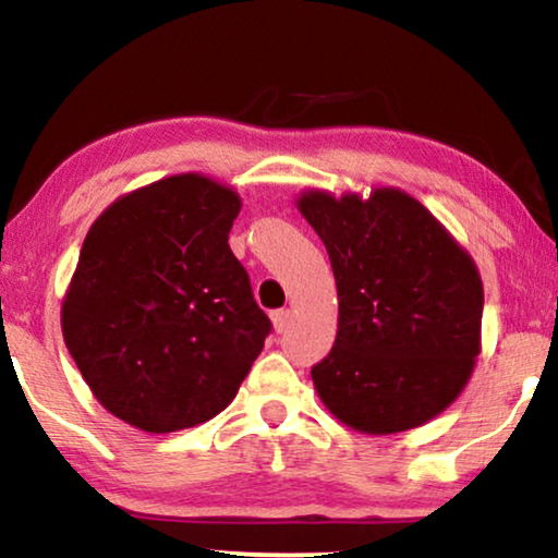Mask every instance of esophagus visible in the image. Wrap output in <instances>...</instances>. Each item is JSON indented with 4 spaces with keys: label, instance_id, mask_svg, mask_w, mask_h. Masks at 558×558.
<instances>
[{
    "label": "esophagus",
    "instance_id": "1",
    "mask_svg": "<svg viewBox=\"0 0 558 558\" xmlns=\"http://www.w3.org/2000/svg\"><path fill=\"white\" fill-rule=\"evenodd\" d=\"M288 324H291V311H288V308L272 311V326H275V331L283 333V331L288 329Z\"/></svg>",
    "mask_w": 558,
    "mask_h": 558
}]
</instances>
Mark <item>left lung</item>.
Wrapping results in <instances>:
<instances>
[{"label": "left lung", "instance_id": "left-lung-1", "mask_svg": "<svg viewBox=\"0 0 558 558\" xmlns=\"http://www.w3.org/2000/svg\"><path fill=\"white\" fill-rule=\"evenodd\" d=\"M299 211L329 252L339 331L311 367L318 398L365 434H398L439 415L480 354L482 280L470 252L398 189L333 198L306 191Z\"/></svg>", "mask_w": 558, "mask_h": 558}]
</instances>
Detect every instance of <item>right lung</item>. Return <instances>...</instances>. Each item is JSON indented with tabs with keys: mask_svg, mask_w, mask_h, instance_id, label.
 <instances>
[{
	"mask_svg": "<svg viewBox=\"0 0 558 558\" xmlns=\"http://www.w3.org/2000/svg\"><path fill=\"white\" fill-rule=\"evenodd\" d=\"M242 209L198 173L117 198L88 229L63 299L65 347L94 398L147 434L232 403L272 324L229 250Z\"/></svg>",
	"mask_w": 558,
	"mask_h": 558,
	"instance_id": "obj_1",
	"label": "right lung"
}]
</instances>
